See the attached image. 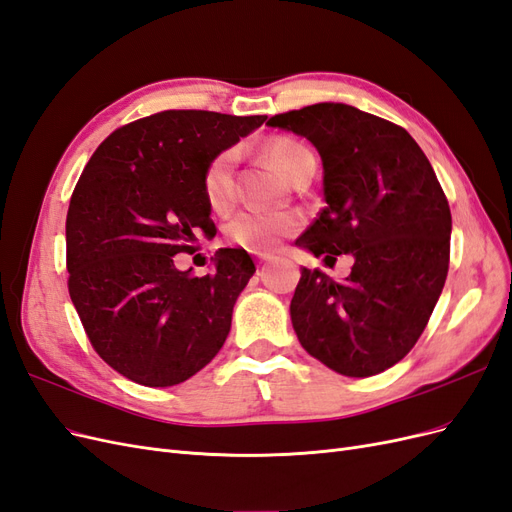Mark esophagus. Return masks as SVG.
Wrapping results in <instances>:
<instances>
[{
	"label": "esophagus",
	"mask_w": 512,
	"mask_h": 512,
	"mask_svg": "<svg viewBox=\"0 0 512 512\" xmlns=\"http://www.w3.org/2000/svg\"><path fill=\"white\" fill-rule=\"evenodd\" d=\"M269 262H273V256H269V254H260V262H258V265H260L262 269H265V267L269 265Z\"/></svg>",
	"instance_id": "34e87169"
}]
</instances>
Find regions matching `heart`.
Wrapping results in <instances>:
<instances>
[{
	"label": "heart",
	"instance_id": "b5f03b06",
	"mask_svg": "<svg viewBox=\"0 0 512 512\" xmlns=\"http://www.w3.org/2000/svg\"><path fill=\"white\" fill-rule=\"evenodd\" d=\"M309 151L303 143L294 138L280 136L273 138L267 147V156L275 164V168L288 179L297 173L301 160ZM235 151H222L215 156L203 175L205 198L213 211L226 213L235 205ZM303 218L297 211H241L226 226V235L232 243H237L250 252H269L284 237L299 230Z\"/></svg>",
	"mask_w": 512,
	"mask_h": 512
}]
</instances>
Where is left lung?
Wrapping results in <instances>:
<instances>
[{
    "instance_id": "1",
    "label": "left lung",
    "mask_w": 512,
    "mask_h": 512,
    "mask_svg": "<svg viewBox=\"0 0 512 512\" xmlns=\"http://www.w3.org/2000/svg\"><path fill=\"white\" fill-rule=\"evenodd\" d=\"M305 136L322 158L324 207L297 239L335 262L350 254L344 282L301 269L290 318L301 346L342 376L393 367L425 331L446 282L451 209L414 138L395 123L337 102L267 121Z\"/></svg>"
}]
</instances>
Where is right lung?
<instances>
[{
	"label": "right lung",
	"mask_w": 512,
	"mask_h": 512,
	"mask_svg": "<svg viewBox=\"0 0 512 512\" xmlns=\"http://www.w3.org/2000/svg\"><path fill=\"white\" fill-rule=\"evenodd\" d=\"M265 119L162 111L117 128L87 162L66 218L68 290L91 346L128 380L175 386L224 346L250 254L224 247L203 277L175 254L213 228L207 164Z\"/></svg>",
	"instance_id": "obj_1"
}]
</instances>
